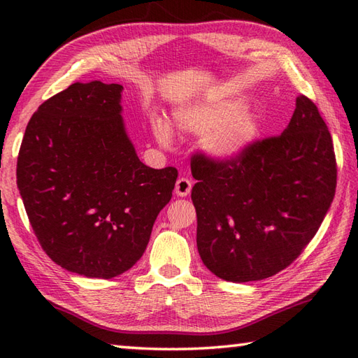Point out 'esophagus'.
<instances>
[{
  "label": "esophagus",
  "mask_w": 358,
  "mask_h": 358,
  "mask_svg": "<svg viewBox=\"0 0 358 358\" xmlns=\"http://www.w3.org/2000/svg\"><path fill=\"white\" fill-rule=\"evenodd\" d=\"M191 189H192V181L186 177L178 178L177 183H175V194L178 196L189 195L191 194Z\"/></svg>",
  "instance_id": "34e87169"
}]
</instances>
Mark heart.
<instances>
[{"label": "heart", "mask_w": 358, "mask_h": 358, "mask_svg": "<svg viewBox=\"0 0 358 358\" xmlns=\"http://www.w3.org/2000/svg\"><path fill=\"white\" fill-rule=\"evenodd\" d=\"M243 109V101L232 98L215 104L201 106L192 110H186L178 115V124L191 132H206L204 144L212 157L218 159H234L250 148L257 138L260 126L258 120L248 110ZM154 132L162 144L172 141L171 129L167 124L157 121Z\"/></svg>", "instance_id": "b5f03b06"}]
</instances>
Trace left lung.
Instances as JSON below:
<instances>
[{
    "instance_id": "left-lung-1",
    "label": "left lung",
    "mask_w": 358,
    "mask_h": 358,
    "mask_svg": "<svg viewBox=\"0 0 358 358\" xmlns=\"http://www.w3.org/2000/svg\"><path fill=\"white\" fill-rule=\"evenodd\" d=\"M196 246L217 277L245 283L275 275L314 238L336 195L332 136L308 96L283 134L255 140L234 159L191 158Z\"/></svg>"
}]
</instances>
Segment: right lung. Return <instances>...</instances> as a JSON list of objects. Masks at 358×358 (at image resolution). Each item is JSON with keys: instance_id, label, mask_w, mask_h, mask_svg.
<instances>
[{"instance_id": "obj_1", "label": "right lung", "mask_w": 358, "mask_h": 358, "mask_svg": "<svg viewBox=\"0 0 358 358\" xmlns=\"http://www.w3.org/2000/svg\"><path fill=\"white\" fill-rule=\"evenodd\" d=\"M120 85L73 83L45 100L22 138L17 185L43 250L90 278L131 269L178 171L140 162L121 120Z\"/></svg>"}]
</instances>
